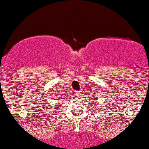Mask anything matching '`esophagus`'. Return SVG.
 I'll use <instances>...</instances> for the list:
<instances>
[{"mask_svg": "<svg viewBox=\"0 0 149 149\" xmlns=\"http://www.w3.org/2000/svg\"><path fill=\"white\" fill-rule=\"evenodd\" d=\"M79 95H80V94H79V92H78V91H76V92L75 93V96H76V97H79Z\"/></svg>", "mask_w": 149, "mask_h": 149, "instance_id": "obj_1", "label": "esophagus"}]
</instances>
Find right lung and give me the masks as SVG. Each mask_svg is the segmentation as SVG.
I'll use <instances>...</instances> for the list:
<instances>
[{
  "mask_svg": "<svg viewBox=\"0 0 149 149\" xmlns=\"http://www.w3.org/2000/svg\"><path fill=\"white\" fill-rule=\"evenodd\" d=\"M61 100H62V98H61ZM56 107H58V106H56ZM51 108V107H50ZM55 109H57V108H55Z\"/></svg>",
  "mask_w": 149,
  "mask_h": 149,
  "instance_id": "add662e5",
  "label": "right lung"
}]
</instances>
